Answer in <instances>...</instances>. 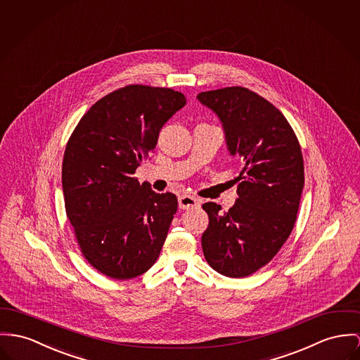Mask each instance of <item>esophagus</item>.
I'll use <instances>...</instances> for the list:
<instances>
[{"instance_id": "obj_1", "label": "esophagus", "mask_w": 360, "mask_h": 360, "mask_svg": "<svg viewBox=\"0 0 360 360\" xmlns=\"http://www.w3.org/2000/svg\"><path fill=\"white\" fill-rule=\"evenodd\" d=\"M178 204H179V208L181 210H192L200 205V200L195 198L193 195H189V194H184L178 198Z\"/></svg>"}]
</instances>
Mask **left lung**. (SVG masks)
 <instances>
[{
	"mask_svg": "<svg viewBox=\"0 0 360 360\" xmlns=\"http://www.w3.org/2000/svg\"><path fill=\"white\" fill-rule=\"evenodd\" d=\"M198 101L223 123L243 169L236 204L226 212L202 204L210 223L201 237L208 264L221 276H252L277 255L296 223L304 186L303 153L292 126L270 101L241 86L201 91Z\"/></svg>",
	"mask_w": 360,
	"mask_h": 360,
	"instance_id": "left-lung-1",
	"label": "left lung"
}]
</instances>
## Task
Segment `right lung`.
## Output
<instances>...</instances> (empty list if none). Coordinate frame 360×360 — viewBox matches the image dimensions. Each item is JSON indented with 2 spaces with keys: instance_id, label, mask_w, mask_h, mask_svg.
I'll return each instance as SVG.
<instances>
[{
  "instance_id": "right-lung-1",
  "label": "right lung",
  "mask_w": 360,
  "mask_h": 360,
  "mask_svg": "<svg viewBox=\"0 0 360 360\" xmlns=\"http://www.w3.org/2000/svg\"><path fill=\"white\" fill-rule=\"evenodd\" d=\"M185 104L169 87L127 84L93 104L67 142L65 214L83 257L107 277H139L160 255L178 200L139 185L134 172Z\"/></svg>"
}]
</instances>
